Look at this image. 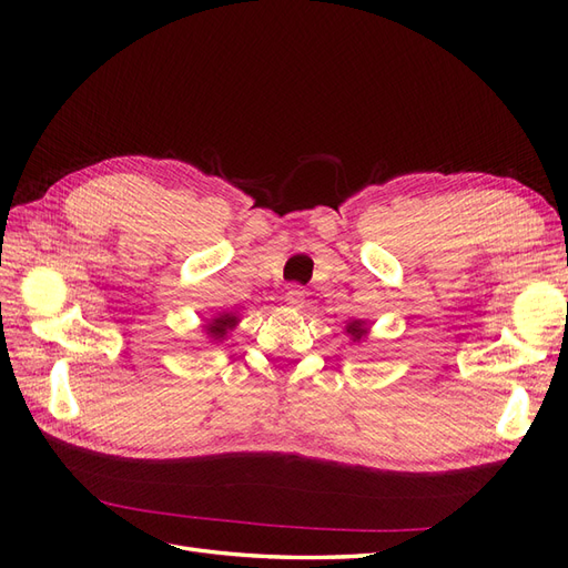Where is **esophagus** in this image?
Segmentation results:
<instances>
[{"label": "esophagus", "instance_id": "34e87169", "mask_svg": "<svg viewBox=\"0 0 568 568\" xmlns=\"http://www.w3.org/2000/svg\"><path fill=\"white\" fill-rule=\"evenodd\" d=\"M284 301L291 305V307H296V311H298V307H303V301H305V294H303V291L301 288H288L286 291V296H284Z\"/></svg>", "mask_w": 568, "mask_h": 568}]
</instances>
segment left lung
Returning a JSON list of instances; mask_svg holds the SVG:
<instances>
[{"instance_id":"8db88e82","label":"left lung","mask_w":568,"mask_h":568,"mask_svg":"<svg viewBox=\"0 0 568 568\" xmlns=\"http://www.w3.org/2000/svg\"><path fill=\"white\" fill-rule=\"evenodd\" d=\"M346 332L353 336V341H363V336L367 334V329H365V324L363 322H359V320H355V322H351L348 326H346Z\"/></svg>"}]
</instances>
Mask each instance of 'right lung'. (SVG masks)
Segmentation results:
<instances>
[{"label": "right lung", "mask_w": 568, "mask_h": 568, "mask_svg": "<svg viewBox=\"0 0 568 568\" xmlns=\"http://www.w3.org/2000/svg\"><path fill=\"white\" fill-rule=\"evenodd\" d=\"M236 322H239V317L234 313H222L205 324V334H209L213 341H222L227 336L230 329H234Z\"/></svg>", "instance_id": "1"}]
</instances>
